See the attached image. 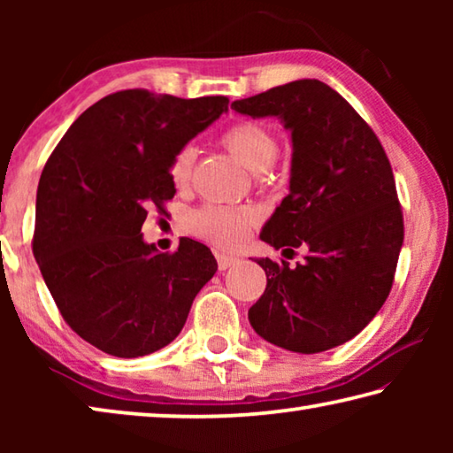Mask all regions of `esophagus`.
Returning <instances> with one entry per match:
<instances>
[{
	"label": "esophagus",
	"mask_w": 453,
	"mask_h": 453,
	"mask_svg": "<svg viewBox=\"0 0 453 453\" xmlns=\"http://www.w3.org/2000/svg\"><path fill=\"white\" fill-rule=\"evenodd\" d=\"M237 262H240V259L237 257H234V256H226V254H218V267L221 272L224 270H227V267H232V265H235Z\"/></svg>",
	"instance_id": "obj_1"
}]
</instances>
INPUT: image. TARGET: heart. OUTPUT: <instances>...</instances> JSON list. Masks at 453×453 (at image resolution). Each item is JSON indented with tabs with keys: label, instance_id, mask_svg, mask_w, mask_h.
<instances>
[{
	"label": "heart",
	"instance_id": "heart-1",
	"mask_svg": "<svg viewBox=\"0 0 453 453\" xmlns=\"http://www.w3.org/2000/svg\"><path fill=\"white\" fill-rule=\"evenodd\" d=\"M221 143L227 151L243 164L251 173L262 175L272 170L280 156V142L270 127L259 121H240L221 135ZM196 150L191 145L175 153L170 164V180L175 188H186L194 170ZM256 216L250 210L205 205L191 218V227L197 235L205 237L221 248H237L245 242Z\"/></svg>",
	"mask_w": 453,
	"mask_h": 453
}]
</instances>
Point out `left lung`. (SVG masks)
<instances>
[{
	"label": "left lung",
	"mask_w": 453,
	"mask_h": 453,
	"mask_svg": "<svg viewBox=\"0 0 453 453\" xmlns=\"http://www.w3.org/2000/svg\"><path fill=\"white\" fill-rule=\"evenodd\" d=\"M232 110L278 118L291 134L289 194L259 237L308 251L289 267L256 259L267 275L250 324L273 346L319 354L370 324L386 302L403 243L392 165L372 127L335 89L297 80L237 99Z\"/></svg>",
	"instance_id": "obj_1"
}]
</instances>
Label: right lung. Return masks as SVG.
<instances>
[{
	"mask_svg": "<svg viewBox=\"0 0 453 453\" xmlns=\"http://www.w3.org/2000/svg\"><path fill=\"white\" fill-rule=\"evenodd\" d=\"M227 104L116 91L73 121L43 167L35 262L67 326L105 354L140 357L173 342L218 270L203 243L181 237L162 254L143 242L142 226L175 194V153Z\"/></svg>",
	"mask_w": 453,
	"mask_h": 453,
	"instance_id": "1",
	"label": "right lung"
}]
</instances>
